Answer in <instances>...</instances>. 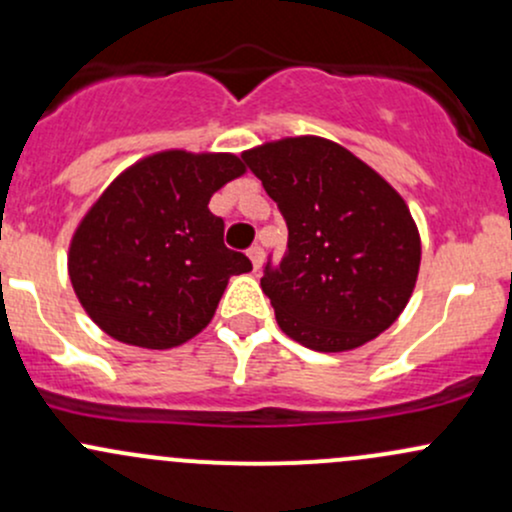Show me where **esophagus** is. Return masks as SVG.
I'll list each match as a JSON object with an SVG mask.
<instances>
[{"label": "esophagus", "instance_id": "esophagus-1", "mask_svg": "<svg viewBox=\"0 0 512 512\" xmlns=\"http://www.w3.org/2000/svg\"><path fill=\"white\" fill-rule=\"evenodd\" d=\"M247 257H250L252 267H255V272H257V269L262 267V260H265V250H262L260 245H252L250 250H247Z\"/></svg>", "mask_w": 512, "mask_h": 512}]
</instances>
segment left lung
<instances>
[{
    "label": "left lung",
    "instance_id": "left-lung-1",
    "mask_svg": "<svg viewBox=\"0 0 512 512\" xmlns=\"http://www.w3.org/2000/svg\"><path fill=\"white\" fill-rule=\"evenodd\" d=\"M277 201L289 243L262 291L279 328L316 352L355 350L401 316L420 267V235L401 194L333 140L301 136L245 150Z\"/></svg>",
    "mask_w": 512,
    "mask_h": 512
}]
</instances>
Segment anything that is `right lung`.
I'll use <instances>...</instances> for the list:
<instances>
[{
    "mask_svg": "<svg viewBox=\"0 0 512 512\" xmlns=\"http://www.w3.org/2000/svg\"><path fill=\"white\" fill-rule=\"evenodd\" d=\"M243 172L228 153L165 150L106 187L67 255L72 289L106 335L170 350L211 323L228 279L252 269L209 211L211 196Z\"/></svg>",
    "mask_w": 512,
    "mask_h": 512,
    "instance_id": "add662e5",
    "label": "right lung"
}]
</instances>
